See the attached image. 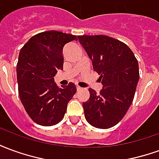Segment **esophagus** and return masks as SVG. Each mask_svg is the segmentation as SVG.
<instances>
[{"label": "esophagus", "mask_w": 159, "mask_h": 159, "mask_svg": "<svg viewBox=\"0 0 159 159\" xmlns=\"http://www.w3.org/2000/svg\"><path fill=\"white\" fill-rule=\"evenodd\" d=\"M76 89H77V91H80V90L83 89V88H81V87L78 86V85H76Z\"/></svg>", "instance_id": "1"}]
</instances>
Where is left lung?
Masks as SVG:
<instances>
[{
    "label": "left lung",
    "instance_id": "1",
    "mask_svg": "<svg viewBox=\"0 0 159 159\" xmlns=\"http://www.w3.org/2000/svg\"><path fill=\"white\" fill-rule=\"evenodd\" d=\"M100 75L103 88L97 93L89 89L90 96L83 103L88 123L99 129H109L123 119L132 104L139 82V64L128 46L103 35L78 36Z\"/></svg>",
    "mask_w": 159,
    "mask_h": 159
}]
</instances>
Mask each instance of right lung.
Returning a JSON list of instances; mask_svg holds the SVG:
<instances>
[{"label":"right lung","instance_id":"right-lung-1","mask_svg":"<svg viewBox=\"0 0 159 159\" xmlns=\"http://www.w3.org/2000/svg\"><path fill=\"white\" fill-rule=\"evenodd\" d=\"M77 40L70 34L50 30L36 34L24 45L17 64L20 100L30 117L42 126L59 123L76 92L73 83L60 88L53 76L63 70V48Z\"/></svg>","mask_w":159,"mask_h":159}]
</instances>
